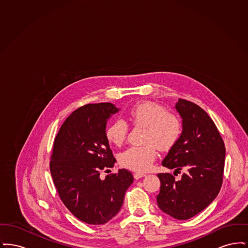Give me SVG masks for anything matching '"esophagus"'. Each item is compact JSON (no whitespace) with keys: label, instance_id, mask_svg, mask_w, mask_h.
Masks as SVG:
<instances>
[{"label":"esophagus","instance_id":"34e87169","mask_svg":"<svg viewBox=\"0 0 248 248\" xmlns=\"http://www.w3.org/2000/svg\"><path fill=\"white\" fill-rule=\"evenodd\" d=\"M145 176H146V175H145L144 173H139V172H137V173L134 174V177H135L136 179H140V178L145 177Z\"/></svg>","mask_w":248,"mask_h":248}]
</instances>
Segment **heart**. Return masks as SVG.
<instances>
[{"mask_svg":"<svg viewBox=\"0 0 248 248\" xmlns=\"http://www.w3.org/2000/svg\"><path fill=\"white\" fill-rule=\"evenodd\" d=\"M134 126L143 127V146H132L119 155L120 164L137 172L148 171L156 158V148L162 152L171 150L178 141L182 123L175 113L167 112L165 107L147 101L137 104L128 112ZM128 124L124 120H115L108 124L106 138L109 143L121 146L126 140Z\"/></svg>","mask_w":248,"mask_h":248,"instance_id":"heart-1","label":"heart"}]
</instances>
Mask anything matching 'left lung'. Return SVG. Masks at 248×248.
<instances>
[{
    "label": "left lung",
    "instance_id": "8db88e82",
    "mask_svg": "<svg viewBox=\"0 0 248 248\" xmlns=\"http://www.w3.org/2000/svg\"><path fill=\"white\" fill-rule=\"evenodd\" d=\"M182 118V133L162 165L179 172L160 173L157 203L163 212L186 220L202 212L217 196L223 181L224 141L209 115L189 100L179 98L176 104Z\"/></svg>",
    "mask_w": 248,
    "mask_h": 248
}]
</instances>
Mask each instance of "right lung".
<instances>
[{
    "mask_svg": "<svg viewBox=\"0 0 248 248\" xmlns=\"http://www.w3.org/2000/svg\"><path fill=\"white\" fill-rule=\"evenodd\" d=\"M118 110L111 103L80 107L65 120L54 140L50 171L59 198L87 224L110 220L120 211L134 181L126 169L100 177L116 162L107 140L106 124Z\"/></svg>",
    "mask_w": 248,
    "mask_h": 248,
    "instance_id": "add662e5",
    "label": "right lung"
}]
</instances>
